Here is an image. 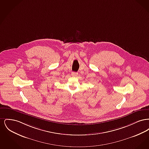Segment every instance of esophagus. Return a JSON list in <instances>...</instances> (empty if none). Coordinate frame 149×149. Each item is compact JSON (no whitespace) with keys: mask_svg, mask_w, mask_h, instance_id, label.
Returning <instances> with one entry per match:
<instances>
[{"mask_svg":"<svg viewBox=\"0 0 149 149\" xmlns=\"http://www.w3.org/2000/svg\"><path fill=\"white\" fill-rule=\"evenodd\" d=\"M78 72H71V75L72 77H77L78 75Z\"/></svg>","mask_w":149,"mask_h":149,"instance_id":"1","label":"esophagus"}]
</instances>
